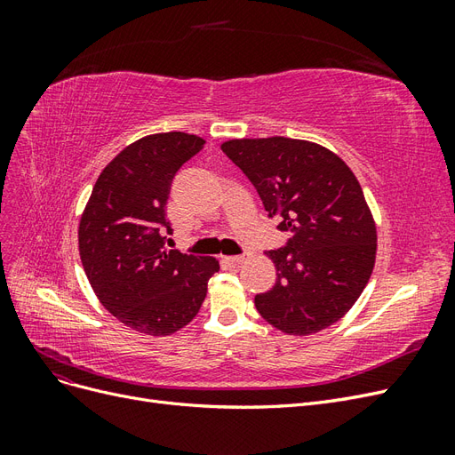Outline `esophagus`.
<instances>
[{"instance_id": "esophagus-1", "label": "esophagus", "mask_w": 455, "mask_h": 455, "mask_svg": "<svg viewBox=\"0 0 455 455\" xmlns=\"http://www.w3.org/2000/svg\"><path fill=\"white\" fill-rule=\"evenodd\" d=\"M251 258V252H243V254H239V256H226L224 259H226V264L228 266H231V267H237V266H241V264H244L246 259Z\"/></svg>"}]
</instances>
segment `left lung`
Returning <instances> with one entry per match:
<instances>
[{"mask_svg": "<svg viewBox=\"0 0 455 455\" xmlns=\"http://www.w3.org/2000/svg\"><path fill=\"white\" fill-rule=\"evenodd\" d=\"M224 154L256 188L269 218L279 216L286 244L269 251L277 281L254 304L291 336H309L346 315L376 261V224L363 188L332 151L307 140L243 139Z\"/></svg>", "mask_w": 455, "mask_h": 455, "instance_id": "1", "label": "left lung"}]
</instances>
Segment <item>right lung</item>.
I'll use <instances>...</instances> for the list:
<instances>
[{
	"instance_id": "add662e5",
	"label": "right lung",
	"mask_w": 455,
	"mask_h": 455,
	"mask_svg": "<svg viewBox=\"0 0 455 455\" xmlns=\"http://www.w3.org/2000/svg\"><path fill=\"white\" fill-rule=\"evenodd\" d=\"M204 140L159 132L106 164L79 222V256L100 304L125 326L169 336L199 313L214 258L164 251L172 178Z\"/></svg>"
}]
</instances>
